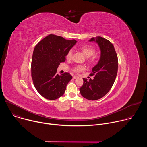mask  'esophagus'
<instances>
[{
    "label": "esophagus",
    "instance_id": "1",
    "mask_svg": "<svg viewBox=\"0 0 147 147\" xmlns=\"http://www.w3.org/2000/svg\"><path fill=\"white\" fill-rule=\"evenodd\" d=\"M73 78L74 79H77V78H78V77H77V76H74L73 77Z\"/></svg>",
    "mask_w": 147,
    "mask_h": 147
}]
</instances>
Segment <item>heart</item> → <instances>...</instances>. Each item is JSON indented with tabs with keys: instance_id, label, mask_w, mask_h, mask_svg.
Instances as JSON below:
<instances>
[{
	"instance_id": "1",
	"label": "heart",
	"mask_w": 147,
	"mask_h": 147,
	"mask_svg": "<svg viewBox=\"0 0 147 147\" xmlns=\"http://www.w3.org/2000/svg\"><path fill=\"white\" fill-rule=\"evenodd\" d=\"M80 49L83 52V53L87 57H89L90 56H91L90 58L88 59L87 61L90 64L94 63L96 60V57L95 56L93 55L96 51L95 48L92 45H90V44H84V45H82L81 46H80L79 47ZM72 55H73V52L72 50H69L67 51V52L66 53V58L67 60H71L72 58ZM84 70V67L82 66H77L76 67H74L73 69V71L76 73H78L81 71H83Z\"/></svg>"
}]
</instances>
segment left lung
I'll return each mask as SVG.
<instances>
[{
    "instance_id": "1",
    "label": "left lung",
    "mask_w": 147,
    "mask_h": 147,
    "mask_svg": "<svg viewBox=\"0 0 147 147\" xmlns=\"http://www.w3.org/2000/svg\"><path fill=\"white\" fill-rule=\"evenodd\" d=\"M90 41L98 43L100 57L91 74L95 76L94 79L88 81L83 78L84 83L80 91L84 98L95 100L104 96L113 86L117 73L118 58L114 46L109 40L98 36L96 39L92 38Z\"/></svg>"
}]
</instances>
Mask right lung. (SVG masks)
I'll return each mask as SVG.
<instances>
[{
	"label": "right lung",
	"instance_id": "right-lung-1",
	"mask_svg": "<svg viewBox=\"0 0 147 147\" xmlns=\"http://www.w3.org/2000/svg\"><path fill=\"white\" fill-rule=\"evenodd\" d=\"M77 42L51 34L35 47L31 61V77L37 91L45 98L56 99L65 94L73 77L69 73L59 75L57 69L66 60V55Z\"/></svg>",
	"mask_w": 147,
	"mask_h": 147
}]
</instances>
